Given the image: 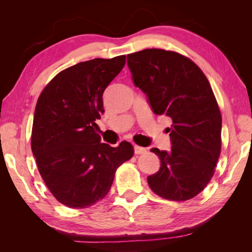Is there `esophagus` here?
I'll use <instances>...</instances> for the list:
<instances>
[{
	"label": "esophagus",
	"mask_w": 252,
	"mask_h": 252,
	"mask_svg": "<svg viewBox=\"0 0 252 252\" xmlns=\"http://www.w3.org/2000/svg\"><path fill=\"white\" fill-rule=\"evenodd\" d=\"M146 152V149L143 148V147H140V146H134V154L135 155H143Z\"/></svg>",
	"instance_id": "esophagus-1"
}]
</instances>
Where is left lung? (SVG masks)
Returning <instances> with one entry per match:
<instances>
[{"label": "left lung", "instance_id": "1", "mask_svg": "<svg viewBox=\"0 0 252 252\" xmlns=\"http://www.w3.org/2000/svg\"><path fill=\"white\" fill-rule=\"evenodd\" d=\"M127 65L152 111L172 121L167 128L171 149H150L161 167L148 185L167 200L192 199L211 180L220 154L222 117L210 84L191 60L173 51L134 52Z\"/></svg>", "mask_w": 252, "mask_h": 252}]
</instances>
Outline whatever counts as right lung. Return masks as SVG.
I'll return each instance as SVG.
<instances>
[{
	"label": "right lung",
	"instance_id": "1",
	"mask_svg": "<svg viewBox=\"0 0 252 252\" xmlns=\"http://www.w3.org/2000/svg\"><path fill=\"white\" fill-rule=\"evenodd\" d=\"M125 63L119 56L75 64L58 73L37 100L32 154L50 192L70 208L102 200L118 167L133 156L129 142L101 143L95 123L104 113V91Z\"/></svg>",
	"mask_w": 252,
	"mask_h": 252
}]
</instances>
